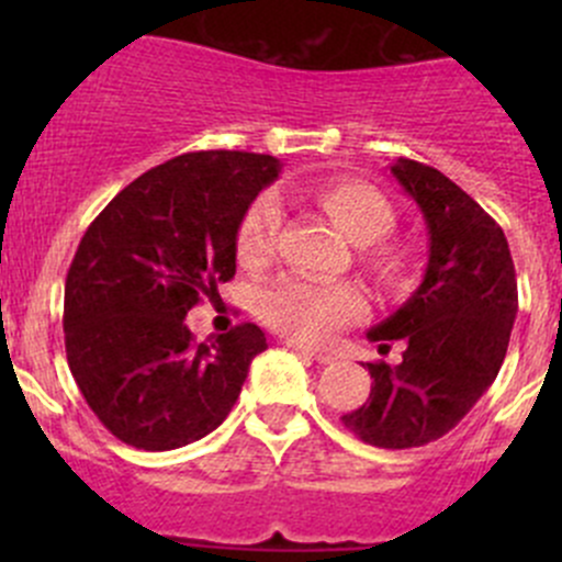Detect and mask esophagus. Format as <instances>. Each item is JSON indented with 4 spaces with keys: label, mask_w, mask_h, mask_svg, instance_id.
I'll use <instances>...</instances> for the list:
<instances>
[{
    "label": "esophagus",
    "mask_w": 562,
    "mask_h": 562,
    "mask_svg": "<svg viewBox=\"0 0 562 562\" xmlns=\"http://www.w3.org/2000/svg\"><path fill=\"white\" fill-rule=\"evenodd\" d=\"M291 350H296V353L307 356V359H313V361H317V364H331V361H334V359H337V356H334V353H328V350H317V348H307V345H302V342H291Z\"/></svg>",
    "instance_id": "obj_1"
}]
</instances>
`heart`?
<instances>
[{
  "label": "heart",
  "instance_id": "obj_1",
  "mask_svg": "<svg viewBox=\"0 0 562 562\" xmlns=\"http://www.w3.org/2000/svg\"><path fill=\"white\" fill-rule=\"evenodd\" d=\"M313 201L342 228L353 245L364 247V260L383 282H400L407 258L400 245L389 241L396 223L391 201L378 187L342 179L321 184ZM282 212L271 198H260L247 209L236 236V252L245 269H263L277 249ZM364 291L353 282H317L285 277L266 288L258 299V313L285 337L299 342H328L350 323L367 315Z\"/></svg>",
  "mask_w": 562,
  "mask_h": 562
}]
</instances>
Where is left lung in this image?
Listing matches in <instances>:
<instances>
[{"label": "left lung", "mask_w": 562, "mask_h": 562, "mask_svg": "<svg viewBox=\"0 0 562 562\" xmlns=\"http://www.w3.org/2000/svg\"><path fill=\"white\" fill-rule=\"evenodd\" d=\"M391 176L422 209L429 260L411 299L367 331L400 364H367L370 400L342 424L378 449H416L443 438L501 372L517 317V271L501 225L449 176L416 160L391 162Z\"/></svg>", "instance_id": "8db88e82"}]
</instances>
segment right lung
Returning <instances> with one entry per match:
<instances>
[{
  "instance_id": "add662e5",
  "label": "right lung",
  "mask_w": 562,
  "mask_h": 562,
  "mask_svg": "<svg viewBox=\"0 0 562 562\" xmlns=\"http://www.w3.org/2000/svg\"><path fill=\"white\" fill-rule=\"evenodd\" d=\"M280 176L252 151H190L124 187L83 234L65 282L67 364L122 443L171 451L217 429L266 334L198 345L184 317L236 274L249 203Z\"/></svg>"
}]
</instances>
